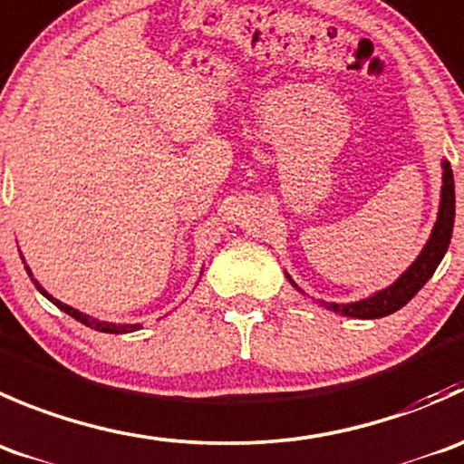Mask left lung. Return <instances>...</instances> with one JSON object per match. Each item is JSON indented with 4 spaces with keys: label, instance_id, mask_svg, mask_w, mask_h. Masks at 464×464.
<instances>
[{
    "label": "left lung",
    "instance_id": "8db88e82",
    "mask_svg": "<svg viewBox=\"0 0 464 464\" xmlns=\"http://www.w3.org/2000/svg\"><path fill=\"white\" fill-rule=\"evenodd\" d=\"M453 218H456V191H453V171L451 164L447 160H442V194H440V209H438V221H435L433 230H430L429 241L421 247V252L417 255V259L412 261L406 268V273H401L397 277V282L390 284L388 288L372 293L370 297L356 302H345V304H338V302H323L318 300L324 309L334 311V314L347 315V318H359V320H374L383 318V315L394 314V311L401 309L403 304L412 300L417 295L421 286L433 277L435 268L442 261L444 252H447L449 243H451L453 234ZM288 282L293 284V288L300 286L291 279V275L286 273Z\"/></svg>",
    "mask_w": 464,
    "mask_h": 464
}]
</instances>
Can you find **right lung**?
<instances>
[{
	"instance_id": "1",
	"label": "right lung",
	"mask_w": 464,
	"mask_h": 464,
	"mask_svg": "<svg viewBox=\"0 0 464 464\" xmlns=\"http://www.w3.org/2000/svg\"><path fill=\"white\" fill-rule=\"evenodd\" d=\"M22 261H24V256H22ZM26 273H29L31 282L35 284V288H38V291L43 293V295L47 297L49 302H53V304H56L58 309L65 311L67 315H72V318L78 320V323H82V324H85V327H92V329H96V332H103V334H130V332H137V329H141V324H117V323H105V320H96V318H92V315L81 314V311H76L74 306L63 304L61 300H56V297H53V295H49V293L44 291L43 286H40V282H35V279H34V273H31L29 266H26ZM200 275H203V273H200Z\"/></svg>"
}]
</instances>
